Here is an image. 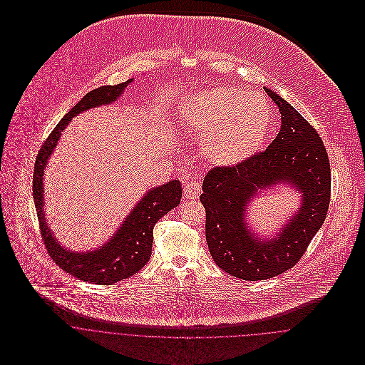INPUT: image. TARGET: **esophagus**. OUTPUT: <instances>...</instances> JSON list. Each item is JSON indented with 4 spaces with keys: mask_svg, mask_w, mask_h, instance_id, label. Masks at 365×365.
<instances>
[{
    "mask_svg": "<svg viewBox=\"0 0 365 365\" xmlns=\"http://www.w3.org/2000/svg\"><path fill=\"white\" fill-rule=\"evenodd\" d=\"M201 194V182L198 180H192L190 182L185 184L184 187V195L190 200H195L198 198Z\"/></svg>",
    "mask_w": 365,
    "mask_h": 365,
    "instance_id": "esophagus-1",
    "label": "esophagus"
}]
</instances>
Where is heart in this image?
Wrapping results in <instances>:
<instances>
[{
    "label": "heart",
    "mask_w": 365,
    "mask_h": 365,
    "mask_svg": "<svg viewBox=\"0 0 365 365\" xmlns=\"http://www.w3.org/2000/svg\"><path fill=\"white\" fill-rule=\"evenodd\" d=\"M181 116L202 139L209 160L220 165L237 164L252 156L271 125L267 101L233 87L192 94L182 105Z\"/></svg>",
    "instance_id": "b5f03b06"
}]
</instances>
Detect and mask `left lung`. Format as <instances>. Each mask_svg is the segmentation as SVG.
<instances>
[{
    "mask_svg": "<svg viewBox=\"0 0 365 365\" xmlns=\"http://www.w3.org/2000/svg\"><path fill=\"white\" fill-rule=\"evenodd\" d=\"M265 93L281 113V130L271 145L235 165L213 167L200 197L205 207L209 252L219 268L246 281L277 277L305 255L330 204V161L312 125L274 91ZM285 182L303 194L296 216L269 241L245 226V209L261 189Z\"/></svg>",
    "mask_w": 365,
    "mask_h": 365,
    "instance_id": "1",
    "label": "left lung"
}]
</instances>
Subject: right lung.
Here are the masks:
<instances>
[{
  "label": "right lung",
  "mask_w": 365,
  "mask_h": 365,
  "mask_svg": "<svg viewBox=\"0 0 365 365\" xmlns=\"http://www.w3.org/2000/svg\"><path fill=\"white\" fill-rule=\"evenodd\" d=\"M129 83H132V80L116 86H104L87 93L81 101L74 105L71 110L56 125L52 133L43 142L36 156L34 170V201L38 212L42 239L49 256L66 272L81 281L97 285H112L129 278L148 264L152 256L153 227L160 217L178 207L182 195L181 182L178 180H173L150 190L126 216L113 237L103 247L94 252L74 253L63 249L48 227L43 209V170L46 168L48 160L52 156L61 132L71 118L86 109L116 101Z\"/></svg>",
  "instance_id": "add662e5"
}]
</instances>
